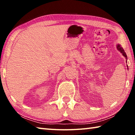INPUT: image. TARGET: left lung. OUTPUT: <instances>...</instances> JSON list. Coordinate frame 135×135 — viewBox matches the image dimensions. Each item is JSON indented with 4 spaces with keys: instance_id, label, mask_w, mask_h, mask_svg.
I'll return each instance as SVG.
<instances>
[{
    "instance_id": "8db88e82",
    "label": "left lung",
    "mask_w": 135,
    "mask_h": 135,
    "mask_svg": "<svg viewBox=\"0 0 135 135\" xmlns=\"http://www.w3.org/2000/svg\"><path fill=\"white\" fill-rule=\"evenodd\" d=\"M116 47H117V49L118 51H119L120 53H122L123 55L125 57L126 59V62H127V55H126V52H124V49H123V47H122V46H121V45H119V44H117V46H116ZM127 69H128V66H127Z\"/></svg>"
}]
</instances>
